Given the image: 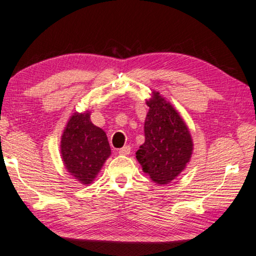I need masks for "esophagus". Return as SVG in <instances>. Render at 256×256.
<instances>
[{
  "label": "esophagus",
  "mask_w": 256,
  "mask_h": 256,
  "mask_svg": "<svg viewBox=\"0 0 256 256\" xmlns=\"http://www.w3.org/2000/svg\"><path fill=\"white\" fill-rule=\"evenodd\" d=\"M129 153H130V146L129 145H126L119 150V154H121V156H128Z\"/></svg>",
  "instance_id": "1"
}]
</instances>
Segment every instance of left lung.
I'll use <instances>...</instances> for the list:
<instances>
[{"label":"left lung","mask_w":256,"mask_h":256,"mask_svg":"<svg viewBox=\"0 0 256 256\" xmlns=\"http://www.w3.org/2000/svg\"><path fill=\"white\" fill-rule=\"evenodd\" d=\"M152 98L144 124L145 143L136 152L143 171L158 185H166L178 177L190 162L192 140L190 129L179 113L158 92Z\"/></svg>","instance_id":"1"}]
</instances>
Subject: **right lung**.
I'll use <instances>...</instances> for the list:
<instances>
[{
	"mask_svg": "<svg viewBox=\"0 0 256 256\" xmlns=\"http://www.w3.org/2000/svg\"><path fill=\"white\" fill-rule=\"evenodd\" d=\"M110 154L106 134L92 124L90 112H74L61 137V156L68 172L90 185Z\"/></svg>",
	"mask_w": 256,
	"mask_h": 256,
	"instance_id": "add662e5",
	"label": "right lung"
}]
</instances>
